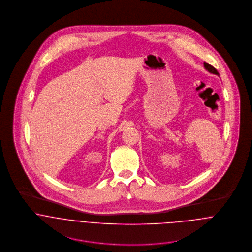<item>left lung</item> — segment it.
Masks as SVG:
<instances>
[{
  "mask_svg": "<svg viewBox=\"0 0 252 252\" xmlns=\"http://www.w3.org/2000/svg\"><path fill=\"white\" fill-rule=\"evenodd\" d=\"M204 67H205V69H206L207 71H209V72H212V73H215V74L219 75V73L217 72V70H216V68H214L212 65H210V64H208V63H206V62H204Z\"/></svg>",
  "mask_w": 252,
  "mask_h": 252,
  "instance_id": "1",
  "label": "left lung"
}]
</instances>
